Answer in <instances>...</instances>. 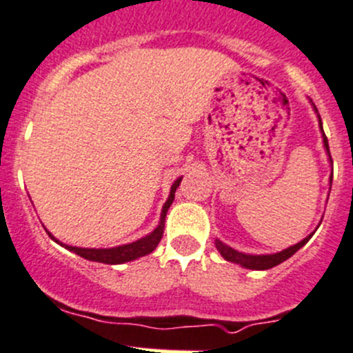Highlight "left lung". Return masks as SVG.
<instances>
[{
  "label": "left lung",
  "mask_w": 353,
  "mask_h": 353,
  "mask_svg": "<svg viewBox=\"0 0 353 353\" xmlns=\"http://www.w3.org/2000/svg\"><path fill=\"white\" fill-rule=\"evenodd\" d=\"M315 111H317V108H315ZM319 121H321V117H319ZM321 128H322V121H321ZM322 136H324V146H325V150H327V153H329L327 137H325L324 130H322ZM329 158H331V154H329ZM310 239H312V235L306 236L305 240H301V242L296 243V245L285 249V251L276 252V254H268V256L242 254V252H239V251H235V249H232V247L225 245V243L219 242V240H216V247H217V251L221 252V256L226 259V261L239 263V265L245 266V268H251V270H270V268H273V266L284 263L285 259L291 258V256L294 254L296 251H299V249H301V247L305 245V243L308 242Z\"/></svg>",
  "instance_id": "1"
}]
</instances>
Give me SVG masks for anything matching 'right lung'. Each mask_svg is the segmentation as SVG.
Returning a JSON list of instances; mask_svg holds the SVG:
<instances>
[{"label":"right lung","mask_w":353,"mask_h":353,"mask_svg":"<svg viewBox=\"0 0 353 353\" xmlns=\"http://www.w3.org/2000/svg\"><path fill=\"white\" fill-rule=\"evenodd\" d=\"M179 183H181V177L172 184V188H170L169 200H167L163 209H161V217H160V225H158V228L154 230L153 233H150L148 236H144V239L137 240V242L127 243V245L113 247V249H81V247H72V245H64V247L65 249H69L71 252H74V254L88 259V261L106 263V265H121V263L132 261V259H137L141 258V256L150 254V252H153L154 249H157L158 242H160L161 236H163V226H165L163 223H165L167 210H169V207L172 205L174 193H176ZM48 235L52 236V233H48ZM52 239H54V236H52ZM55 242H59V240H55Z\"/></svg>","instance_id":"1"}]
</instances>
